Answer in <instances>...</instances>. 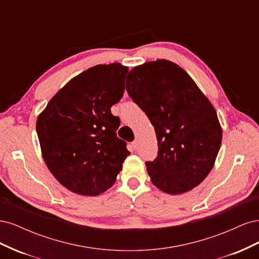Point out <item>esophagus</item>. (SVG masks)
<instances>
[{
    "instance_id": "34e87169",
    "label": "esophagus",
    "mask_w": 259,
    "mask_h": 259,
    "mask_svg": "<svg viewBox=\"0 0 259 259\" xmlns=\"http://www.w3.org/2000/svg\"><path fill=\"white\" fill-rule=\"evenodd\" d=\"M132 146H133V149H134V150H137V148H138V140L135 139L134 142L132 143Z\"/></svg>"
}]
</instances>
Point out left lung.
<instances>
[{"instance_id":"left-lung-1","label":"left lung","mask_w":259,"mask_h":259,"mask_svg":"<svg viewBox=\"0 0 259 259\" xmlns=\"http://www.w3.org/2000/svg\"><path fill=\"white\" fill-rule=\"evenodd\" d=\"M126 91L146 112L158 138V156L146 163L152 184L168 194L199 186L214 167L223 139L208 98L183 68L166 59L133 68Z\"/></svg>"}]
</instances>
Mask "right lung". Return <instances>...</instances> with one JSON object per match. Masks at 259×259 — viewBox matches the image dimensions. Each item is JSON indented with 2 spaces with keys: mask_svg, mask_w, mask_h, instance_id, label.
Instances as JSON below:
<instances>
[{
  "mask_svg": "<svg viewBox=\"0 0 259 259\" xmlns=\"http://www.w3.org/2000/svg\"><path fill=\"white\" fill-rule=\"evenodd\" d=\"M128 68L97 65L72 77L38 114L36 132L46 166L68 190L95 197L111 188L131 153L116 137L111 113Z\"/></svg>",
  "mask_w": 259,
  "mask_h": 259,
  "instance_id": "obj_1",
  "label": "right lung"
}]
</instances>
